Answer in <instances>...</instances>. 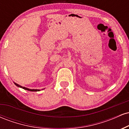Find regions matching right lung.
Wrapping results in <instances>:
<instances>
[{"instance_id":"obj_1","label":"right lung","mask_w":129,"mask_h":129,"mask_svg":"<svg viewBox=\"0 0 129 129\" xmlns=\"http://www.w3.org/2000/svg\"><path fill=\"white\" fill-rule=\"evenodd\" d=\"M14 84L16 85V86H17L18 87H20V88H23V89L24 90H28V91H40V90H38V89H29V88H26V87H22L21 85H19V84L15 83V82H14Z\"/></svg>"}]
</instances>
